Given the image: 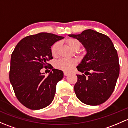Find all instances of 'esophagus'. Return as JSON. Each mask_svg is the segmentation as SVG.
<instances>
[{
  "label": "esophagus",
  "mask_w": 128,
  "mask_h": 128,
  "mask_svg": "<svg viewBox=\"0 0 128 128\" xmlns=\"http://www.w3.org/2000/svg\"><path fill=\"white\" fill-rule=\"evenodd\" d=\"M64 74L65 76H68V75H69V73H68V72H64Z\"/></svg>",
  "instance_id": "1"
}]
</instances>
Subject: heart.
Instances as JSON below:
<instances>
[{
	"instance_id": "obj_1",
	"label": "heart",
	"mask_w": 128,
	"mask_h": 128,
	"mask_svg": "<svg viewBox=\"0 0 128 128\" xmlns=\"http://www.w3.org/2000/svg\"><path fill=\"white\" fill-rule=\"evenodd\" d=\"M68 45L69 46L74 50H78L82 46V44L79 40L75 38H69L67 40ZM60 43H55L52 48V53L53 56H56L57 54L58 50ZM76 64V60H68V59H60V60H56L55 62L54 66L55 68L61 70L65 71V72H70L72 70L75 65Z\"/></svg>"
}]
</instances>
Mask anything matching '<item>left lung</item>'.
Returning <instances> with one entry per match:
<instances>
[{"instance_id":"obj_1","label":"left lung","mask_w":128,"mask_h":128,"mask_svg":"<svg viewBox=\"0 0 128 128\" xmlns=\"http://www.w3.org/2000/svg\"><path fill=\"white\" fill-rule=\"evenodd\" d=\"M68 36L79 40L86 51L76 67L84 74L76 75L78 81L74 86L76 96L89 106L102 104L113 93L119 76L117 52L108 36L94 30L88 29L80 34Z\"/></svg>"}]
</instances>
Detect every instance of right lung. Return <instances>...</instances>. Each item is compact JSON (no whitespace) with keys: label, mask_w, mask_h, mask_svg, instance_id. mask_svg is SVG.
I'll return each instance as SVG.
<instances>
[{"label":"right lung","mask_w":128,"mask_h":128,"mask_svg":"<svg viewBox=\"0 0 128 128\" xmlns=\"http://www.w3.org/2000/svg\"><path fill=\"white\" fill-rule=\"evenodd\" d=\"M64 38L42 32L25 37L14 48L11 57L10 81L19 101L27 108L40 110L53 100L57 83L64 73L53 68L45 76L40 70L53 59L51 46Z\"/></svg>","instance_id":"obj_1"}]
</instances>
